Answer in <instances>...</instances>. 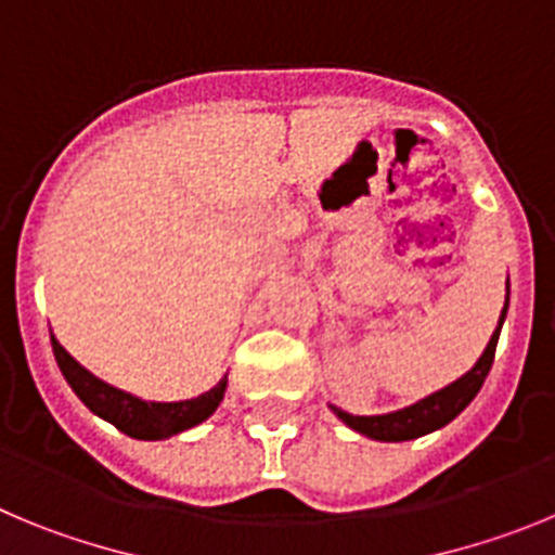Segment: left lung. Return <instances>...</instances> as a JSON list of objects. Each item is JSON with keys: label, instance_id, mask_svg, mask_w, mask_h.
I'll return each mask as SVG.
<instances>
[{"label": "left lung", "instance_id": "1", "mask_svg": "<svg viewBox=\"0 0 555 555\" xmlns=\"http://www.w3.org/2000/svg\"><path fill=\"white\" fill-rule=\"evenodd\" d=\"M506 312H508V279H506V304H503L501 318H498V328L492 332V337H489L487 348H483V353L478 357V362L473 364L470 371L464 373V376H459L456 382L437 389V392H431V396L409 403V406L403 409H396V412H384V414H351V412H343V409L334 406V403H328V406H332V412L337 414L339 421L346 423L351 431L376 439V442H406V439H417V437H426V434L431 431H439V428L448 426L453 417H459L464 409L470 406L473 398L478 396V389H481L489 367H492V362H495L498 337H501Z\"/></svg>", "mask_w": 555, "mask_h": 555}]
</instances>
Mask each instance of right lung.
Returning a JSON list of instances; mask_svg holds the SVG:
<instances>
[{
    "label": "right lung",
    "instance_id": "right-lung-1",
    "mask_svg": "<svg viewBox=\"0 0 555 555\" xmlns=\"http://www.w3.org/2000/svg\"><path fill=\"white\" fill-rule=\"evenodd\" d=\"M52 351L57 359L60 373L66 376L68 387L77 392L79 401L91 409L96 417L113 423L118 431H124L132 439H168L173 434H182L188 428L198 426L221 406L223 396H227L229 373H223L221 382L212 389L202 392L196 398H188V401H146V398H138L127 389H118L113 384L102 382L99 376H93L88 367L77 362L66 348L60 346L57 337L52 332Z\"/></svg>",
    "mask_w": 555,
    "mask_h": 555
}]
</instances>
